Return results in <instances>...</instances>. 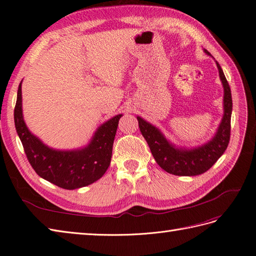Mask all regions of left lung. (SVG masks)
Returning <instances> with one entry per match:
<instances>
[{
    "label": "left lung",
    "mask_w": 256,
    "mask_h": 256,
    "mask_svg": "<svg viewBox=\"0 0 256 256\" xmlns=\"http://www.w3.org/2000/svg\"><path fill=\"white\" fill-rule=\"evenodd\" d=\"M205 52L210 56L207 50ZM219 76L223 84L224 114L216 134L206 144L191 150L178 148L170 143L161 131L138 116V128L148 144L152 156L161 168L166 172L178 176H196L208 171L228 148L230 136V116L233 102L232 92L221 66L216 62Z\"/></svg>",
    "instance_id": "obj_1"
}]
</instances>
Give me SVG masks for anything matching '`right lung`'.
I'll list each match as a JSON object with an SVG mask.
<instances>
[{
  "label": "right lung",
  "mask_w": 256,
  "mask_h": 256,
  "mask_svg": "<svg viewBox=\"0 0 256 256\" xmlns=\"http://www.w3.org/2000/svg\"><path fill=\"white\" fill-rule=\"evenodd\" d=\"M14 118L17 134L34 171L60 188L74 190L95 182L109 168L114 138L122 114L102 124L86 147L74 150L50 148L30 132L22 115L21 83L18 88Z\"/></svg>",
  "instance_id": "add662e5"
}]
</instances>
